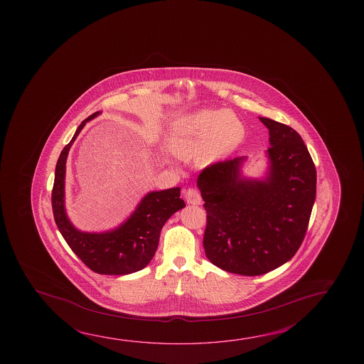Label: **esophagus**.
I'll return each instance as SVG.
<instances>
[{
    "mask_svg": "<svg viewBox=\"0 0 364 364\" xmlns=\"http://www.w3.org/2000/svg\"><path fill=\"white\" fill-rule=\"evenodd\" d=\"M185 199H186V202L189 203V204H193V205L202 204L200 193L197 189H193V188L185 191Z\"/></svg>",
    "mask_w": 364,
    "mask_h": 364,
    "instance_id": "esophagus-1",
    "label": "esophagus"
}]
</instances>
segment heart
Returning a JSON list of instances; mask_svg holds the SVG:
<instances>
[{"mask_svg":"<svg viewBox=\"0 0 364 364\" xmlns=\"http://www.w3.org/2000/svg\"><path fill=\"white\" fill-rule=\"evenodd\" d=\"M245 136L242 122L231 112L203 109L173 120L165 137L167 149L181 159L197 156L202 166L226 160Z\"/></svg>","mask_w":364,"mask_h":364,"instance_id":"b5f03b06","label":"heart"}]
</instances>
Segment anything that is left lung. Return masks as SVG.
I'll return each mask as SVG.
<instances>
[{
    "label": "left lung",
    "mask_w": 364,
    "mask_h": 364,
    "mask_svg": "<svg viewBox=\"0 0 364 364\" xmlns=\"http://www.w3.org/2000/svg\"><path fill=\"white\" fill-rule=\"evenodd\" d=\"M268 128L267 171L242 173L247 156L204 168L197 185L207 210L203 246L209 262L235 274L262 275L289 262L302 244L316 198V168L291 127Z\"/></svg>",
    "instance_id": "8db88e82"
}]
</instances>
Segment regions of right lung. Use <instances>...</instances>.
I'll list each match as a JSON object with an SVG mask.
<instances>
[{"label":"right lung","mask_w":364,"mask_h":364,"mask_svg":"<svg viewBox=\"0 0 364 364\" xmlns=\"http://www.w3.org/2000/svg\"><path fill=\"white\" fill-rule=\"evenodd\" d=\"M102 112L90 115L78 127L71 142L60 152L55 165L52 208L60 235L72 251L92 272L99 274L125 275L146 268L155 255L160 232L166 220L185 207L180 189L149 191L138 203L127 220L113 230L85 232L72 225L66 212V162L72 144L90 120Z\"/></svg>","instance_id":"obj_1"}]
</instances>
